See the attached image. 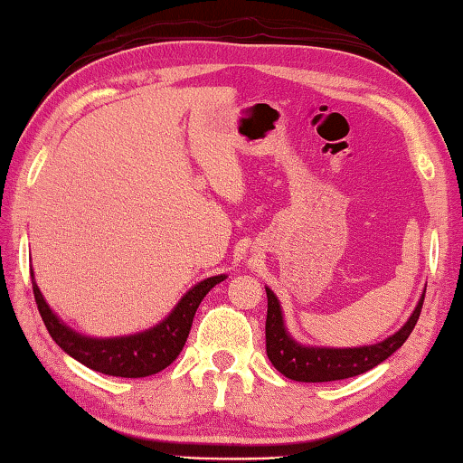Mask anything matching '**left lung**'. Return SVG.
I'll use <instances>...</instances> for the list:
<instances>
[{
	"label": "left lung",
	"instance_id": "obj_1",
	"mask_svg": "<svg viewBox=\"0 0 463 463\" xmlns=\"http://www.w3.org/2000/svg\"><path fill=\"white\" fill-rule=\"evenodd\" d=\"M265 292H268V320H265L268 357L279 373L296 382H335L372 370L409 339L425 300L422 292L409 320L380 343L362 345V347H318V345H304L289 335L278 296L268 286Z\"/></svg>",
	"mask_w": 463,
	"mask_h": 463
}]
</instances>
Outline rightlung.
Instances as JSON below:
<instances>
[{
    "label": "right lung",
    "instance_id": "obj_1",
    "mask_svg": "<svg viewBox=\"0 0 463 463\" xmlns=\"http://www.w3.org/2000/svg\"><path fill=\"white\" fill-rule=\"evenodd\" d=\"M30 276H33L38 312H41L52 341L67 355L88 365L90 370L116 375V378H146V375L165 370L169 364H174L177 355L182 354L194 323V315L203 296L226 279L224 273H221V276L198 281L194 288L187 289L182 300L175 304V308L161 323L145 328V331L124 336H90L77 333L75 328L62 323L57 312L44 300L41 288L36 286L34 271H30Z\"/></svg>",
    "mask_w": 463,
    "mask_h": 463
}]
</instances>
